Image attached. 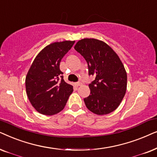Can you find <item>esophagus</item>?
Instances as JSON below:
<instances>
[{"mask_svg":"<svg viewBox=\"0 0 157 157\" xmlns=\"http://www.w3.org/2000/svg\"><path fill=\"white\" fill-rule=\"evenodd\" d=\"M75 85H76L78 87V86H80V85H82V83L81 82H77L75 83Z\"/></svg>","mask_w":157,"mask_h":157,"instance_id":"obj_1","label":"esophagus"}]
</instances>
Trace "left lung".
Masks as SVG:
<instances>
[{"instance_id":"left-lung-1","label":"left lung","mask_w":157,"mask_h":157,"mask_svg":"<svg viewBox=\"0 0 157 157\" xmlns=\"http://www.w3.org/2000/svg\"><path fill=\"white\" fill-rule=\"evenodd\" d=\"M75 49L86 60L89 75L95 80L89 84L90 95L84 98L87 109L105 115L116 109L126 91L127 74L117 54L103 41L84 39Z\"/></svg>"}]
</instances>
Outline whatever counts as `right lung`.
I'll use <instances>...</instances> for the list:
<instances>
[{"label":"right lung","instance_id":"right-lung-1","mask_svg":"<svg viewBox=\"0 0 157 157\" xmlns=\"http://www.w3.org/2000/svg\"><path fill=\"white\" fill-rule=\"evenodd\" d=\"M75 41L48 45L38 54L26 77V90L29 101L37 111L52 116L61 111L73 91L64 82L60 62Z\"/></svg>","mask_w":157,"mask_h":157}]
</instances>
